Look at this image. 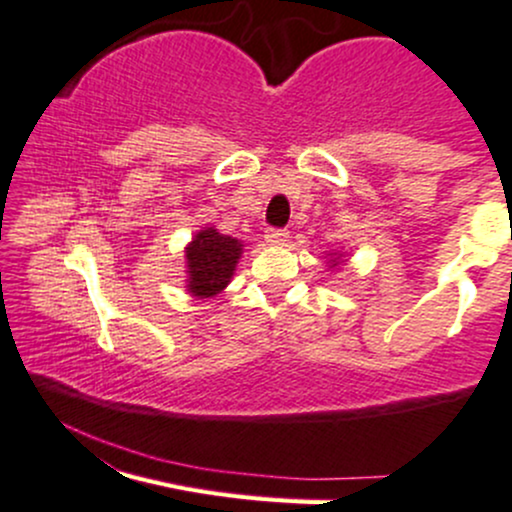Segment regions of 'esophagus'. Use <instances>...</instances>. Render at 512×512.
Returning a JSON list of instances; mask_svg holds the SVG:
<instances>
[{
	"mask_svg": "<svg viewBox=\"0 0 512 512\" xmlns=\"http://www.w3.org/2000/svg\"><path fill=\"white\" fill-rule=\"evenodd\" d=\"M263 239H266V244L271 246H286L288 239H291V234H288L286 229H268Z\"/></svg>",
	"mask_w": 512,
	"mask_h": 512,
	"instance_id": "esophagus-1",
	"label": "esophagus"
}]
</instances>
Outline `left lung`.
I'll return each instance as SVG.
<instances>
[{"mask_svg":"<svg viewBox=\"0 0 512 512\" xmlns=\"http://www.w3.org/2000/svg\"><path fill=\"white\" fill-rule=\"evenodd\" d=\"M342 258H345V251H328V254H325V263H328V271H335V268H340L342 263Z\"/></svg>","mask_w":512,"mask_h":512,"instance_id":"8db88e82","label":"left lung"}]
</instances>
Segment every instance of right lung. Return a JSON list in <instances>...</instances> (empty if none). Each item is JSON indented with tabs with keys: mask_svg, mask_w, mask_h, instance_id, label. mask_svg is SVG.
<instances>
[{
	"mask_svg": "<svg viewBox=\"0 0 512 512\" xmlns=\"http://www.w3.org/2000/svg\"><path fill=\"white\" fill-rule=\"evenodd\" d=\"M244 254V244L234 236L219 234L214 226H202L194 239L184 246L187 263V293L194 298H214L231 283Z\"/></svg>",
	"mask_w": 512,
	"mask_h": 512,
	"instance_id": "obj_1",
	"label": "right lung"
}]
</instances>
